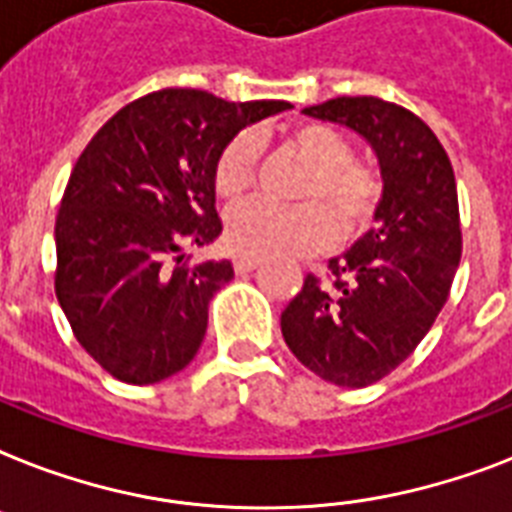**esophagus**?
<instances>
[{"mask_svg":"<svg viewBox=\"0 0 512 512\" xmlns=\"http://www.w3.org/2000/svg\"><path fill=\"white\" fill-rule=\"evenodd\" d=\"M263 263V260H260V257H236L234 260V270L236 273H249V270H255L257 265Z\"/></svg>","mask_w":512,"mask_h":512,"instance_id":"1","label":"esophagus"}]
</instances>
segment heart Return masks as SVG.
<instances>
[{
    "label": "heart",
    "mask_w": 512,
    "mask_h": 512,
    "mask_svg": "<svg viewBox=\"0 0 512 512\" xmlns=\"http://www.w3.org/2000/svg\"><path fill=\"white\" fill-rule=\"evenodd\" d=\"M310 165L299 184L297 199L305 205L278 207L255 202L228 218V247L244 257L310 255L336 239H355L373 226L381 207L384 184L378 170L352 160L347 136L326 123H299L286 136ZM257 144L239 136L228 144L215 165V194L236 205L255 186Z\"/></svg>",
    "instance_id": "heart-1"
}]
</instances>
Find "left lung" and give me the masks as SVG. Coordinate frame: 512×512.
<instances>
[{
  "instance_id": "left-lung-1",
  "label": "left lung",
  "mask_w": 512,
  "mask_h": 512,
  "mask_svg": "<svg viewBox=\"0 0 512 512\" xmlns=\"http://www.w3.org/2000/svg\"><path fill=\"white\" fill-rule=\"evenodd\" d=\"M302 112L368 141L384 194L376 226L328 260L331 284L305 278L281 334L315 376L363 389L410 357L447 302L463 252L458 186L434 131L405 107L336 97Z\"/></svg>"
}]
</instances>
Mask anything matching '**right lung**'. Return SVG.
Segmentation results:
<instances>
[{
    "instance_id": "add662e5",
    "label": "right lung",
    "mask_w": 512,
    "mask_h": 512,
    "mask_svg": "<svg viewBox=\"0 0 512 512\" xmlns=\"http://www.w3.org/2000/svg\"><path fill=\"white\" fill-rule=\"evenodd\" d=\"M289 102H226L162 89L115 112L70 173L54 223V292L81 347L126 384L184 371L207 331V305L234 278L228 260L181 265L213 244L215 165L242 128Z\"/></svg>"
}]
</instances>
